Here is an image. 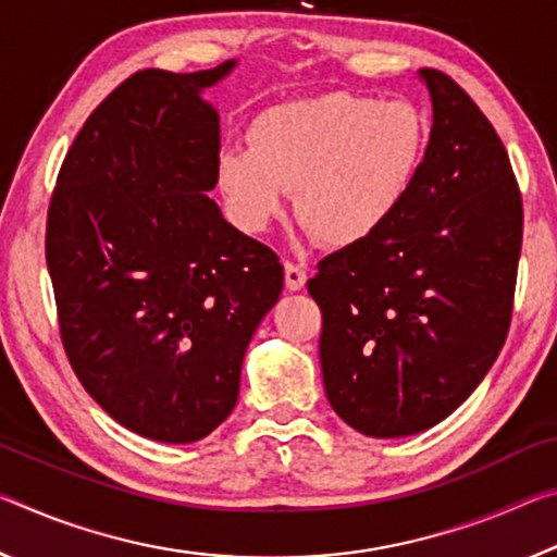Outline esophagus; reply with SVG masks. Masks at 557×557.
<instances>
[{
    "label": "esophagus",
    "mask_w": 557,
    "mask_h": 557,
    "mask_svg": "<svg viewBox=\"0 0 557 557\" xmlns=\"http://www.w3.org/2000/svg\"><path fill=\"white\" fill-rule=\"evenodd\" d=\"M305 282H307V272L302 264L285 262V285L289 293H299V289L305 287Z\"/></svg>",
    "instance_id": "obj_1"
}]
</instances>
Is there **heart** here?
I'll use <instances>...</instances> for the list:
<instances>
[{
  "instance_id": "b5f03b06",
  "label": "heart",
  "mask_w": 557,
  "mask_h": 557,
  "mask_svg": "<svg viewBox=\"0 0 557 557\" xmlns=\"http://www.w3.org/2000/svg\"><path fill=\"white\" fill-rule=\"evenodd\" d=\"M227 148L218 190L245 231L260 233L297 190V215L330 247H357L392 223L411 196L429 121L406 99L334 91L277 103Z\"/></svg>"
}]
</instances>
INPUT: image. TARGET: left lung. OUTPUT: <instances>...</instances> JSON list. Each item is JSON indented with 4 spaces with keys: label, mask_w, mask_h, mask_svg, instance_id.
Wrapping results in <instances>:
<instances>
[{
    "label": "left lung",
    "mask_w": 557,
    "mask_h": 557,
    "mask_svg": "<svg viewBox=\"0 0 557 557\" xmlns=\"http://www.w3.org/2000/svg\"><path fill=\"white\" fill-rule=\"evenodd\" d=\"M434 123L411 196L372 240L317 264L332 409L399 438L456 411L506 342L523 206L496 128L454 78L419 69Z\"/></svg>",
    "instance_id": "1"
}]
</instances>
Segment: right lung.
Instances as JSON below:
<instances>
[{"label":"right lung","instance_id":"1","mask_svg":"<svg viewBox=\"0 0 557 557\" xmlns=\"http://www.w3.org/2000/svg\"><path fill=\"white\" fill-rule=\"evenodd\" d=\"M235 66L126 78L78 131L49 206L47 264L78 382L163 444L231 417L245 349L285 277L208 198L220 116L202 91Z\"/></svg>","mask_w":557,"mask_h":557}]
</instances>
